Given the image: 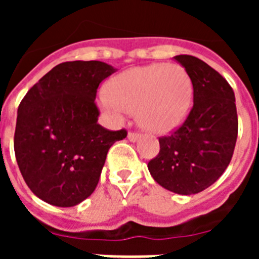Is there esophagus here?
Listing matches in <instances>:
<instances>
[{"instance_id": "esophagus-1", "label": "esophagus", "mask_w": 259, "mask_h": 259, "mask_svg": "<svg viewBox=\"0 0 259 259\" xmlns=\"http://www.w3.org/2000/svg\"><path fill=\"white\" fill-rule=\"evenodd\" d=\"M140 136L141 135L139 132H128V140L130 141H137Z\"/></svg>"}]
</instances>
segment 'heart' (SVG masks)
I'll use <instances>...</instances> for the list:
<instances>
[{
	"label": "heart",
	"instance_id": "heart-1",
	"mask_svg": "<svg viewBox=\"0 0 259 259\" xmlns=\"http://www.w3.org/2000/svg\"><path fill=\"white\" fill-rule=\"evenodd\" d=\"M193 98L188 72L178 65L154 63L131 68L111 80L100 104L109 115L122 119L136 110L139 124L154 132H167L182 123Z\"/></svg>",
	"mask_w": 259,
	"mask_h": 259
}]
</instances>
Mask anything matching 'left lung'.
<instances>
[{
  "label": "left lung",
  "instance_id": "left-lung-1",
  "mask_svg": "<svg viewBox=\"0 0 259 259\" xmlns=\"http://www.w3.org/2000/svg\"><path fill=\"white\" fill-rule=\"evenodd\" d=\"M174 58L191 77L193 106L180 127L159 137V153L148 168L163 188L187 196L209 188L227 168L239 120L233 89L218 71L193 56Z\"/></svg>",
  "mask_w": 259,
  "mask_h": 259
}]
</instances>
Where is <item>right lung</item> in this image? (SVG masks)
I'll return each mask as SVG.
<instances>
[{
  "mask_svg": "<svg viewBox=\"0 0 259 259\" xmlns=\"http://www.w3.org/2000/svg\"><path fill=\"white\" fill-rule=\"evenodd\" d=\"M115 68L63 62L41 77L18 107L14 150L23 179L45 202L75 206L93 193L110 146L127 136L98 124L97 88Z\"/></svg>",
  "mask_w": 259,
  "mask_h": 259,
  "instance_id": "add662e5",
  "label": "right lung"
}]
</instances>
